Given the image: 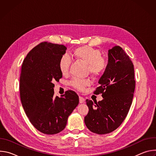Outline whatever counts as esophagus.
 Returning <instances> with one entry per match:
<instances>
[{
	"label": "esophagus",
	"mask_w": 156,
	"mask_h": 156,
	"mask_svg": "<svg viewBox=\"0 0 156 156\" xmlns=\"http://www.w3.org/2000/svg\"><path fill=\"white\" fill-rule=\"evenodd\" d=\"M79 101H80V103H83V102H85L84 98H83L81 97V96H80V97H79Z\"/></svg>",
	"instance_id": "34e87169"
}]
</instances>
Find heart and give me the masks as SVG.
Listing matches in <instances>:
<instances>
[{
	"label": "heart",
	"instance_id": "1",
	"mask_svg": "<svg viewBox=\"0 0 156 156\" xmlns=\"http://www.w3.org/2000/svg\"><path fill=\"white\" fill-rule=\"evenodd\" d=\"M72 57L78 60L82 61L87 64V71L94 76L102 75L108 66V60L101 56V51L91 46H83L75 48L72 54ZM71 60L67 55H62L58 61V69L63 75H67L69 72ZM70 85L78 91L90 85L87 80L74 78L70 82Z\"/></svg>",
	"mask_w": 156,
	"mask_h": 156
}]
</instances>
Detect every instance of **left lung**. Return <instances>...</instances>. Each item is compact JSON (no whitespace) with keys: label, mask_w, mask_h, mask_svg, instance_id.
I'll return each instance as SVG.
<instances>
[{"label":"left lung","mask_w":156,"mask_h":156,"mask_svg":"<svg viewBox=\"0 0 156 156\" xmlns=\"http://www.w3.org/2000/svg\"><path fill=\"white\" fill-rule=\"evenodd\" d=\"M94 94H102L97 102L86 99L89 112L84 123L91 131L104 135L116 129L126 118L135 88L134 65L123 49L115 46L108 51V66Z\"/></svg>","instance_id":"obj_1"}]
</instances>
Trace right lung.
Masks as SVG:
<instances>
[{
	"label": "right lung",
	"instance_id": "1",
	"mask_svg": "<svg viewBox=\"0 0 156 156\" xmlns=\"http://www.w3.org/2000/svg\"><path fill=\"white\" fill-rule=\"evenodd\" d=\"M66 50L63 45L41 42L27 54L21 66V102L31 124L44 134L62 131L79 103L73 91H65L62 98L54 96L53 83L62 77L58 61Z\"/></svg>",
	"mask_w": 156,
	"mask_h": 156
}]
</instances>
